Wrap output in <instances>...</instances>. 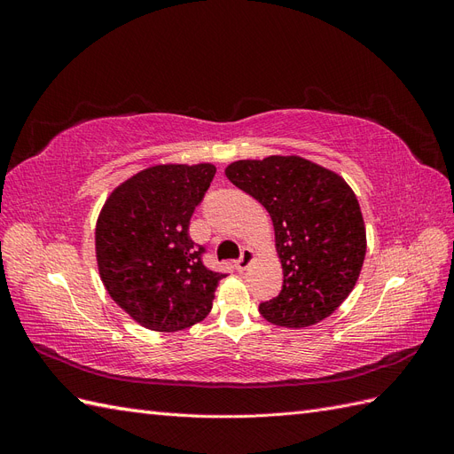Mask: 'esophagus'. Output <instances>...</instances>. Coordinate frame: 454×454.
Instances as JSON below:
<instances>
[{"mask_svg":"<svg viewBox=\"0 0 454 454\" xmlns=\"http://www.w3.org/2000/svg\"><path fill=\"white\" fill-rule=\"evenodd\" d=\"M254 257H255V254H254L252 248H244L242 254H240V259L237 261V269H239V270H246V269H248L250 263L254 261Z\"/></svg>","mask_w":454,"mask_h":454,"instance_id":"1","label":"esophagus"}]
</instances>
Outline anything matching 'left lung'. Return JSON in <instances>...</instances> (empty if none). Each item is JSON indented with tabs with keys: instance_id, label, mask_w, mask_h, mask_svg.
I'll list each match as a JSON object with an SVG mask.
<instances>
[{
	"instance_id": "8db88e82",
	"label": "left lung",
	"mask_w": 454,
	"mask_h": 454,
	"mask_svg": "<svg viewBox=\"0 0 454 454\" xmlns=\"http://www.w3.org/2000/svg\"><path fill=\"white\" fill-rule=\"evenodd\" d=\"M225 176L265 206L284 270L278 297L259 305L265 320L301 329L333 314L358 282L365 225L358 199L333 170L297 155L231 162Z\"/></svg>"
}]
</instances>
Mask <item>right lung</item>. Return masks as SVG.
<instances>
[{
    "label": "right lung",
    "instance_id": "obj_1",
    "mask_svg": "<svg viewBox=\"0 0 454 454\" xmlns=\"http://www.w3.org/2000/svg\"><path fill=\"white\" fill-rule=\"evenodd\" d=\"M215 167L155 164L117 185L94 231L96 263L109 297L153 332L204 320L225 274L206 269L189 222Z\"/></svg>",
    "mask_w": 454,
    "mask_h": 454
}]
</instances>
